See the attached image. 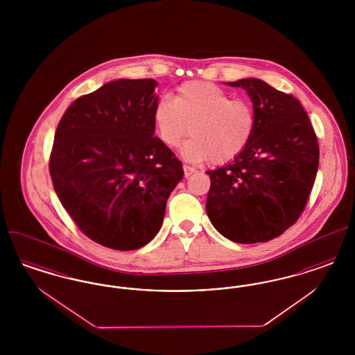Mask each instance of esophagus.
Here are the masks:
<instances>
[{
	"label": "esophagus",
	"instance_id": "obj_1",
	"mask_svg": "<svg viewBox=\"0 0 355 355\" xmlns=\"http://www.w3.org/2000/svg\"><path fill=\"white\" fill-rule=\"evenodd\" d=\"M193 173H196V169H194V168H191V166H187V165H184V174H185V177L191 175Z\"/></svg>",
	"mask_w": 355,
	"mask_h": 355
}]
</instances>
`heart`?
<instances>
[{"mask_svg":"<svg viewBox=\"0 0 355 355\" xmlns=\"http://www.w3.org/2000/svg\"><path fill=\"white\" fill-rule=\"evenodd\" d=\"M153 122L159 139L169 148L178 146L190 129L193 137L181 148L186 161L210 159L223 165L249 146L255 114L248 100L230 98L211 83L189 81L177 89L173 100L162 97L155 102Z\"/></svg>","mask_w":355,"mask_h":355,"instance_id":"heart-1","label":"heart"}]
</instances>
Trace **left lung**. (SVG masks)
<instances>
[{
	"label": "left lung",
	"instance_id": "1",
	"mask_svg": "<svg viewBox=\"0 0 355 355\" xmlns=\"http://www.w3.org/2000/svg\"><path fill=\"white\" fill-rule=\"evenodd\" d=\"M253 102L255 128L234 161L209 170L206 211L213 226L236 243L281 236L304 213L315 181L320 148L301 102L262 80L243 78Z\"/></svg>",
	"mask_w": 355,
	"mask_h": 355
}]
</instances>
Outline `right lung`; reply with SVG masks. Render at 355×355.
<instances>
[{"instance_id":"obj_1","label":"right lung","mask_w":355,"mask_h":355,"mask_svg":"<svg viewBox=\"0 0 355 355\" xmlns=\"http://www.w3.org/2000/svg\"><path fill=\"white\" fill-rule=\"evenodd\" d=\"M157 81L119 80L81 96L60 121L49 171L54 190L85 236L135 250L159 232L181 161L154 137Z\"/></svg>"}]
</instances>
